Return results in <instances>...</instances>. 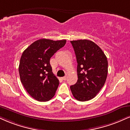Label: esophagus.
<instances>
[{
  "label": "esophagus",
  "mask_w": 130,
  "mask_h": 130,
  "mask_svg": "<svg viewBox=\"0 0 130 130\" xmlns=\"http://www.w3.org/2000/svg\"><path fill=\"white\" fill-rule=\"evenodd\" d=\"M67 75H66V76H64V77H62V79H63V80H66V79H67Z\"/></svg>",
  "instance_id": "esophagus-1"
}]
</instances>
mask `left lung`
<instances>
[{
	"mask_svg": "<svg viewBox=\"0 0 130 130\" xmlns=\"http://www.w3.org/2000/svg\"><path fill=\"white\" fill-rule=\"evenodd\" d=\"M77 62L78 80L70 87L73 96L79 101L94 98L105 83L108 60L101 48L91 40L70 41Z\"/></svg>",
	"mask_w": 130,
	"mask_h": 130,
	"instance_id": "left-lung-1",
	"label": "left lung"
}]
</instances>
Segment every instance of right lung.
<instances>
[{
  "mask_svg": "<svg viewBox=\"0 0 130 130\" xmlns=\"http://www.w3.org/2000/svg\"><path fill=\"white\" fill-rule=\"evenodd\" d=\"M66 42L41 39L29 45L22 54L19 67L20 80L34 99L48 101L55 94L59 81L53 73L50 60Z\"/></svg>",
  "mask_w": 130,
  "mask_h": 130,
  "instance_id": "1",
  "label": "right lung"
}]
</instances>
